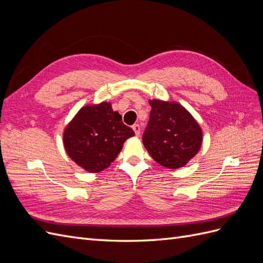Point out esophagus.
Masks as SVG:
<instances>
[{
	"mask_svg": "<svg viewBox=\"0 0 263 263\" xmlns=\"http://www.w3.org/2000/svg\"><path fill=\"white\" fill-rule=\"evenodd\" d=\"M133 129H134L135 134H136V136H139V135H140V126L138 124H135V125H133Z\"/></svg>",
	"mask_w": 263,
	"mask_h": 263,
	"instance_id": "34e87169",
	"label": "esophagus"
}]
</instances>
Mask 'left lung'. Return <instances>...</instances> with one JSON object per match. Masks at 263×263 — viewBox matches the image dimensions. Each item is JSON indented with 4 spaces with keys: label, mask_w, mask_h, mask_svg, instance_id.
Returning a JSON list of instances; mask_svg holds the SVG:
<instances>
[{
    "label": "left lung",
    "mask_w": 263,
    "mask_h": 263,
    "mask_svg": "<svg viewBox=\"0 0 263 263\" xmlns=\"http://www.w3.org/2000/svg\"><path fill=\"white\" fill-rule=\"evenodd\" d=\"M151 110L142 142L155 161L178 169L192 159L202 145V130L178 103L150 101Z\"/></svg>",
    "instance_id": "left-lung-1"
}]
</instances>
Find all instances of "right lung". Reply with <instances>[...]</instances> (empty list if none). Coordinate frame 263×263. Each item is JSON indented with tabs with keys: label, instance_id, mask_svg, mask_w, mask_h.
<instances>
[{
	"label": "right lung",
	"instance_id": "right-lung-1",
	"mask_svg": "<svg viewBox=\"0 0 263 263\" xmlns=\"http://www.w3.org/2000/svg\"><path fill=\"white\" fill-rule=\"evenodd\" d=\"M135 135L109 103L82 107L63 133V145L72 160L89 172L106 169Z\"/></svg>",
	"mask_w": 263,
	"mask_h": 263
}]
</instances>
